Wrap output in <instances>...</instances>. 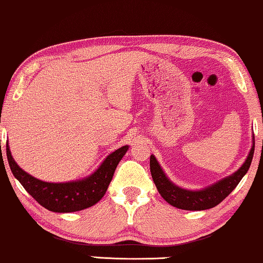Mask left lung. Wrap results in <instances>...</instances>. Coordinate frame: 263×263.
<instances>
[{
  "instance_id": "8db88e82",
  "label": "left lung",
  "mask_w": 263,
  "mask_h": 263,
  "mask_svg": "<svg viewBox=\"0 0 263 263\" xmlns=\"http://www.w3.org/2000/svg\"><path fill=\"white\" fill-rule=\"evenodd\" d=\"M254 149L255 139L253 136V145H251L249 154H248L246 161L243 162L241 167L235 173H232L231 175L218 180L217 182L201 188V190H186V188L177 186L173 181H170L154 155L150 156L151 176H153L154 182L156 184L158 193L168 204L176 207V209L187 211L209 210L220 204L235 190L239 181L243 179V176L249 170L251 161H253Z\"/></svg>"
}]
</instances>
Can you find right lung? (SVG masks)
<instances>
[{"label":"right lung","instance_id":"right-lung-1","mask_svg":"<svg viewBox=\"0 0 263 263\" xmlns=\"http://www.w3.org/2000/svg\"><path fill=\"white\" fill-rule=\"evenodd\" d=\"M127 150L128 145H124L113 151L94 173L83 179L66 182H46L21 169L12 156L8 142L6 145L7 158L15 179L40 205L58 213L76 212L91 207L101 200L113 179L117 165Z\"/></svg>","mask_w":263,"mask_h":263}]
</instances>
